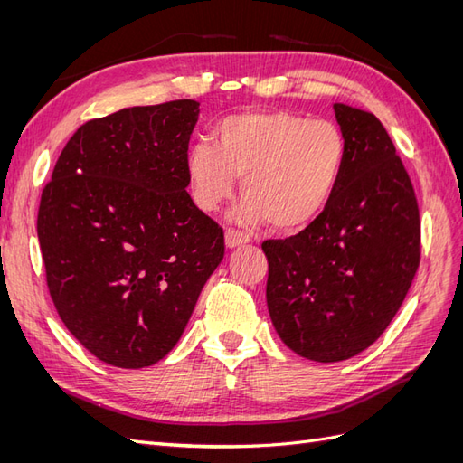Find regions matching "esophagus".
I'll return each instance as SVG.
<instances>
[{
  "label": "esophagus",
  "instance_id": "1",
  "mask_svg": "<svg viewBox=\"0 0 463 463\" xmlns=\"http://www.w3.org/2000/svg\"><path fill=\"white\" fill-rule=\"evenodd\" d=\"M245 243H249L247 233H243L240 230H233V228L226 230V247L233 249V247H240V245H245Z\"/></svg>",
  "mask_w": 463,
  "mask_h": 463
}]
</instances>
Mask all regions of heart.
Returning <instances> with one entry per match:
<instances>
[{"instance_id":"obj_1","label":"heart","mask_w":463,"mask_h":463,"mask_svg":"<svg viewBox=\"0 0 463 463\" xmlns=\"http://www.w3.org/2000/svg\"><path fill=\"white\" fill-rule=\"evenodd\" d=\"M345 164L347 138L335 123L288 109H253L223 118L216 145L194 143L185 170L193 199L206 213L230 199L243 175L241 218L298 232L332 204Z\"/></svg>"}]
</instances>
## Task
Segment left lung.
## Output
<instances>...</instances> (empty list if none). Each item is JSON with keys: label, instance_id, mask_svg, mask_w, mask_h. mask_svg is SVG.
Here are the masks:
<instances>
[{"label": "left lung", "instance_id": "obj_1", "mask_svg": "<svg viewBox=\"0 0 463 463\" xmlns=\"http://www.w3.org/2000/svg\"><path fill=\"white\" fill-rule=\"evenodd\" d=\"M334 111L347 164L332 204L298 235L262 243L272 325L318 363L354 357L386 330L421 257L415 191L383 123L345 104Z\"/></svg>", "mask_w": 463, "mask_h": 463}]
</instances>
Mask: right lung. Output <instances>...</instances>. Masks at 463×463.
Segmentation results:
<instances>
[{"mask_svg": "<svg viewBox=\"0 0 463 463\" xmlns=\"http://www.w3.org/2000/svg\"><path fill=\"white\" fill-rule=\"evenodd\" d=\"M197 118L199 102L174 100L90 119L42 191L52 301L108 365L143 369L170 354L223 259V230L185 191Z\"/></svg>", "mask_w": 463, "mask_h": 463, "instance_id": "right-lung-1", "label": "right lung"}]
</instances>
